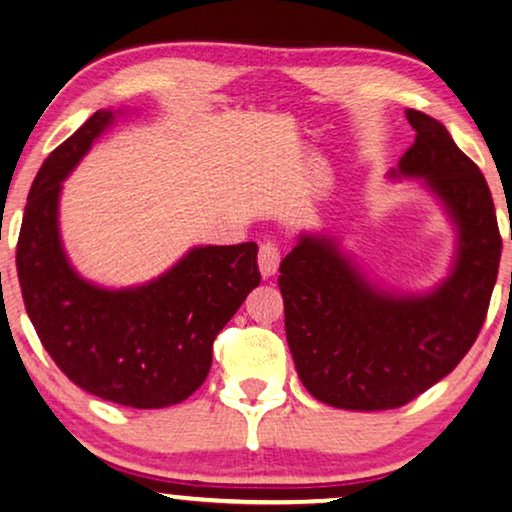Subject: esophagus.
I'll use <instances>...</instances> for the list:
<instances>
[{
  "mask_svg": "<svg viewBox=\"0 0 512 512\" xmlns=\"http://www.w3.org/2000/svg\"><path fill=\"white\" fill-rule=\"evenodd\" d=\"M257 262H259V273H262V278H271L280 266V248L276 243L264 241L262 246H259Z\"/></svg>",
  "mask_w": 512,
  "mask_h": 512,
  "instance_id": "obj_1",
  "label": "esophagus"
}]
</instances>
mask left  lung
<instances>
[{
	"label": "left lung",
	"instance_id": "1",
	"mask_svg": "<svg viewBox=\"0 0 512 512\" xmlns=\"http://www.w3.org/2000/svg\"><path fill=\"white\" fill-rule=\"evenodd\" d=\"M416 140L391 177L423 179L457 227L455 264L427 294L375 285L324 234H301L280 264L285 331L312 398L338 409H398L444 379L474 345L497 282L492 193L441 121L407 110Z\"/></svg>",
	"mask_w": 512,
	"mask_h": 512
}]
</instances>
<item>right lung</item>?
I'll use <instances>...</instances> for the list:
<instances>
[{"mask_svg":"<svg viewBox=\"0 0 512 512\" xmlns=\"http://www.w3.org/2000/svg\"><path fill=\"white\" fill-rule=\"evenodd\" d=\"M114 117L91 114L45 158L27 197L15 266L38 338L75 386L124 407L163 409L207 379L213 340L262 280L257 243L193 248L140 287L108 289L82 278L61 246V181Z\"/></svg>","mask_w":512,"mask_h":512,"instance_id":"right-lung-1","label":"right lung"}]
</instances>
